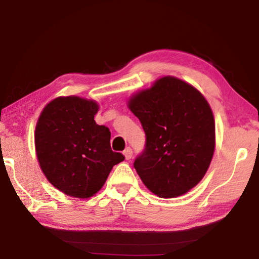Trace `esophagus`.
<instances>
[{
	"label": "esophagus",
	"mask_w": 259,
	"mask_h": 259,
	"mask_svg": "<svg viewBox=\"0 0 259 259\" xmlns=\"http://www.w3.org/2000/svg\"><path fill=\"white\" fill-rule=\"evenodd\" d=\"M123 155L125 157V160H130L131 157H133V150H131L130 147H126L123 152Z\"/></svg>",
	"instance_id": "obj_1"
}]
</instances>
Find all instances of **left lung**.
Returning a JSON list of instances; mask_svg holds the SVG:
<instances>
[{"label":"left lung","instance_id":"8db88e82","mask_svg":"<svg viewBox=\"0 0 259 259\" xmlns=\"http://www.w3.org/2000/svg\"><path fill=\"white\" fill-rule=\"evenodd\" d=\"M128 107L146 135L145 150L134 163L144 185L165 199L198 185L216 146L213 114L204 96L168 75L131 96Z\"/></svg>","mask_w":259,"mask_h":259}]
</instances>
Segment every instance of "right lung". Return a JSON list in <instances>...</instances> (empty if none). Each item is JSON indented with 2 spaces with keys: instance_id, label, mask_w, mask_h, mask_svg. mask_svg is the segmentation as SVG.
Masks as SVG:
<instances>
[{
  "instance_id": "add662e5",
  "label": "right lung",
  "mask_w": 259,
  "mask_h": 259,
  "mask_svg": "<svg viewBox=\"0 0 259 259\" xmlns=\"http://www.w3.org/2000/svg\"><path fill=\"white\" fill-rule=\"evenodd\" d=\"M97 102L67 96L46 105L35 126V152L42 172L64 194L89 199L104 186L115 164L111 131L94 120Z\"/></svg>"
}]
</instances>
